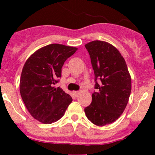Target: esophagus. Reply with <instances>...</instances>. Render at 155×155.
I'll return each instance as SVG.
<instances>
[{"label":"esophagus","mask_w":155,"mask_h":155,"mask_svg":"<svg viewBox=\"0 0 155 155\" xmlns=\"http://www.w3.org/2000/svg\"><path fill=\"white\" fill-rule=\"evenodd\" d=\"M79 93V91H73V95H75V96H76V95H77Z\"/></svg>","instance_id":"1"}]
</instances>
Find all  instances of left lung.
<instances>
[{"instance_id":"8db88e82","label":"left lung","mask_w":155,"mask_h":155,"mask_svg":"<svg viewBox=\"0 0 155 155\" xmlns=\"http://www.w3.org/2000/svg\"><path fill=\"white\" fill-rule=\"evenodd\" d=\"M85 46L97 89L92 94L91 104L85 108V115L95 125H107L116 121L125 109L131 91L130 75L124 58L112 45L94 40Z\"/></svg>"}]
</instances>
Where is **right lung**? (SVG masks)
I'll list each match as a JSON object with an SVG mask.
<instances>
[{"mask_svg":"<svg viewBox=\"0 0 155 155\" xmlns=\"http://www.w3.org/2000/svg\"><path fill=\"white\" fill-rule=\"evenodd\" d=\"M76 50L61 44L48 45L31 54L23 67L21 97L30 114L43 124L60 119L73 101L68 94L54 85L61 77L65 61Z\"/></svg>","mask_w":155,"mask_h":155,"instance_id":"add662e5","label":"right lung"}]
</instances>
